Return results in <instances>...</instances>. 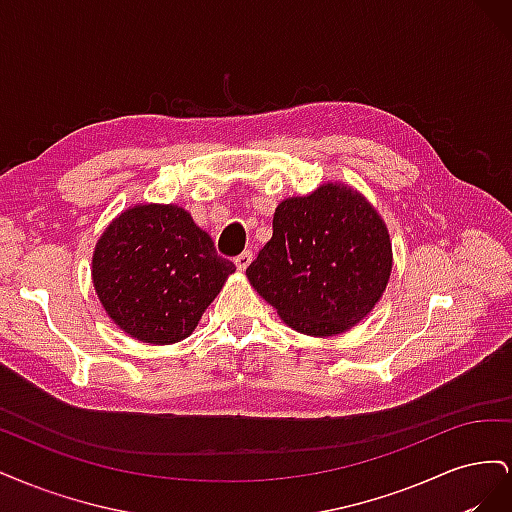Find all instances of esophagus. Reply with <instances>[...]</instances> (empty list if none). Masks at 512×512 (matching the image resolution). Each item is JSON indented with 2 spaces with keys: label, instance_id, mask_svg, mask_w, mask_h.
I'll list each match as a JSON object with an SVG mask.
<instances>
[{
  "label": "esophagus",
  "instance_id": "1",
  "mask_svg": "<svg viewBox=\"0 0 512 512\" xmlns=\"http://www.w3.org/2000/svg\"><path fill=\"white\" fill-rule=\"evenodd\" d=\"M250 262H252V252H250V250H245V252H241L239 256H235V265H237L239 271H245L247 265H250Z\"/></svg>",
  "mask_w": 512,
  "mask_h": 512
}]
</instances>
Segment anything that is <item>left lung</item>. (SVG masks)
Returning a JSON list of instances; mask_svg holds the SVG:
<instances>
[{"mask_svg": "<svg viewBox=\"0 0 512 512\" xmlns=\"http://www.w3.org/2000/svg\"><path fill=\"white\" fill-rule=\"evenodd\" d=\"M389 230L367 200L342 183L286 198L273 237L245 269L280 318L305 335H337L363 320L389 282Z\"/></svg>", "mask_w": 512, "mask_h": 512, "instance_id": "obj_1", "label": "left lung"}]
</instances>
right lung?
Instances as JSON below:
<instances>
[{"label":"right lung","mask_w":512,"mask_h":512,"mask_svg":"<svg viewBox=\"0 0 512 512\" xmlns=\"http://www.w3.org/2000/svg\"><path fill=\"white\" fill-rule=\"evenodd\" d=\"M235 265L177 205H138L104 230L94 286L106 314L147 344L188 337Z\"/></svg>","instance_id":"1"}]
</instances>
